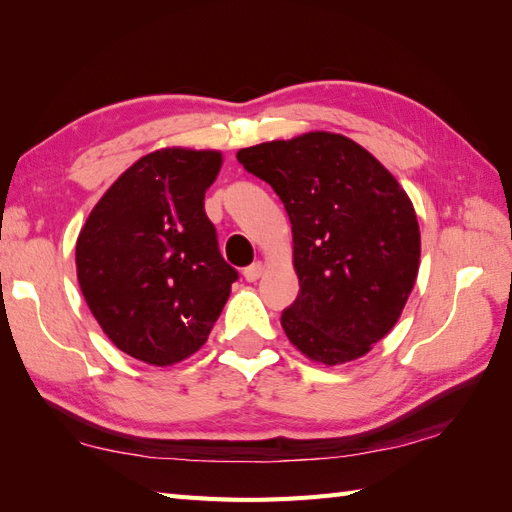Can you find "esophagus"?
Here are the masks:
<instances>
[{
  "mask_svg": "<svg viewBox=\"0 0 512 512\" xmlns=\"http://www.w3.org/2000/svg\"><path fill=\"white\" fill-rule=\"evenodd\" d=\"M262 275H264V264H262V262H257V264L248 266V268L244 270V279L250 281V284H253V281H257Z\"/></svg>",
  "mask_w": 512,
  "mask_h": 512,
  "instance_id": "34e87169",
  "label": "esophagus"
}]
</instances>
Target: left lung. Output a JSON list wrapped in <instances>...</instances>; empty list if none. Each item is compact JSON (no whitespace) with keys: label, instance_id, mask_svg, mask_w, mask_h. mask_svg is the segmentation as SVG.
<instances>
[{"label":"left lung","instance_id":"1","mask_svg":"<svg viewBox=\"0 0 512 512\" xmlns=\"http://www.w3.org/2000/svg\"><path fill=\"white\" fill-rule=\"evenodd\" d=\"M237 160L284 202L299 297L281 314L297 350L319 365L363 358L400 319L420 268L407 191L365 147L308 132L239 149Z\"/></svg>","mask_w":512,"mask_h":512}]
</instances>
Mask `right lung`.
<instances>
[{"instance_id":"add662e5","label":"right lung","mask_w":512,"mask_h":512,"mask_svg":"<svg viewBox=\"0 0 512 512\" xmlns=\"http://www.w3.org/2000/svg\"><path fill=\"white\" fill-rule=\"evenodd\" d=\"M222 160L217 149L151 151L116 178L76 237L83 299L107 339L136 361H187L231 295L237 270L204 213Z\"/></svg>"}]
</instances>
